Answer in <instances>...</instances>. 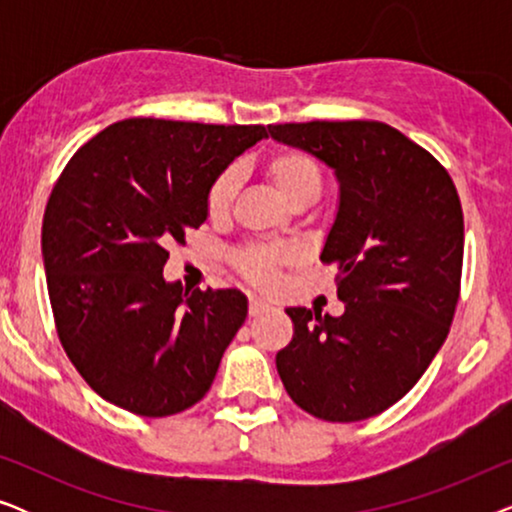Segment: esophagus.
<instances>
[{
  "mask_svg": "<svg viewBox=\"0 0 512 512\" xmlns=\"http://www.w3.org/2000/svg\"><path fill=\"white\" fill-rule=\"evenodd\" d=\"M265 310H270V305L265 303V300H258V298L249 300V317H258V314H263Z\"/></svg>",
  "mask_w": 512,
  "mask_h": 512,
  "instance_id": "obj_1",
  "label": "esophagus"
}]
</instances>
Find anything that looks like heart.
Here are the masks:
<instances>
[{"mask_svg":"<svg viewBox=\"0 0 512 512\" xmlns=\"http://www.w3.org/2000/svg\"><path fill=\"white\" fill-rule=\"evenodd\" d=\"M263 174L289 207H310L324 191V172L310 153L300 149H279L265 158ZM235 193V174L223 172L207 193V212L219 219L228 212ZM293 261V251L284 247H249L235 256V268L251 284L268 286L282 265Z\"/></svg>","mask_w":512,"mask_h":512,"instance_id":"heart-1","label":"heart"}]
</instances>
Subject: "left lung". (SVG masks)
Returning a JSON list of instances; mask_svg holds the SVG:
<instances>
[{
  "label": "left lung",
  "instance_id": "obj_1",
  "mask_svg": "<svg viewBox=\"0 0 512 512\" xmlns=\"http://www.w3.org/2000/svg\"><path fill=\"white\" fill-rule=\"evenodd\" d=\"M277 142L335 172L338 214L321 261L338 263L340 317L289 307L277 373L293 403L326 422L380 415L415 387L450 333L464 263V214L450 174L380 121L268 125Z\"/></svg>",
  "mask_w": 512,
  "mask_h": 512
}]
</instances>
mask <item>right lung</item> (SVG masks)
Instances as JSON below:
<instances>
[{"label":"right lung","instance_id":"obj_1","mask_svg":"<svg viewBox=\"0 0 512 512\" xmlns=\"http://www.w3.org/2000/svg\"><path fill=\"white\" fill-rule=\"evenodd\" d=\"M263 125L128 118L81 146L48 198L41 254L69 361L142 417L191 408L247 319L237 289L165 282L167 244L207 221V193Z\"/></svg>","mask_w":512,"mask_h":512}]
</instances>
